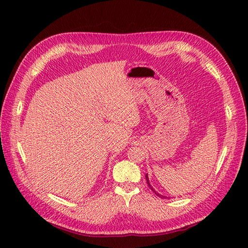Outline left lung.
Listing matches in <instances>:
<instances>
[{
  "instance_id": "8db88e82",
  "label": "left lung",
  "mask_w": 248,
  "mask_h": 248,
  "mask_svg": "<svg viewBox=\"0 0 248 248\" xmlns=\"http://www.w3.org/2000/svg\"><path fill=\"white\" fill-rule=\"evenodd\" d=\"M146 180H147V183H148V186H149V187H150V189L152 192H155V194L156 195V196H159V197H161V198H167V197H165V196H163V195H161V194H159V193H156L155 189H154V187H151V186H150V183H149V180H148V175H146Z\"/></svg>"
}]
</instances>
